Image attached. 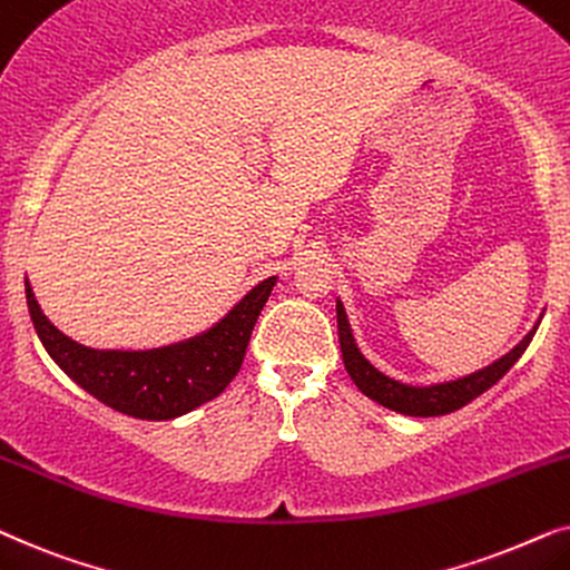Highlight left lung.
I'll list each match as a JSON object with an SVG mask.
<instances>
[{
	"mask_svg": "<svg viewBox=\"0 0 570 570\" xmlns=\"http://www.w3.org/2000/svg\"><path fill=\"white\" fill-rule=\"evenodd\" d=\"M336 321H338V344H341V356H344V367L364 396L377 401V404L391 409V412H399L406 416H440V414L456 412V409L466 406L469 401H474L476 396H482L484 391L492 389V385H495L500 377H503L508 370L519 362V356L527 352V346L532 344L534 333L542 323V315L537 317L532 331H529L527 336L511 348V352L488 364V367L474 370V373L456 377V381H443V383H430V385L401 383L396 377L385 375L383 370H377L375 364L362 354V348L356 346L352 323H348V315L341 299H336Z\"/></svg>",
	"mask_w": 570,
	"mask_h": 570,
	"instance_id": "8db88e82",
	"label": "left lung"
}]
</instances>
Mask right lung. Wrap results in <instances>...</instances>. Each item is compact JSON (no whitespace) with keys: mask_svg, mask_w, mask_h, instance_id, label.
I'll return each mask as SVG.
<instances>
[{"mask_svg":"<svg viewBox=\"0 0 570 570\" xmlns=\"http://www.w3.org/2000/svg\"><path fill=\"white\" fill-rule=\"evenodd\" d=\"M276 281L278 276L263 278L206 331L154 348L78 344L43 315L28 278L26 299L38 338L70 381L121 414L164 422L216 399L234 381Z\"/></svg>","mask_w":570,"mask_h":570,"instance_id":"right-lung-1","label":"right lung"}]
</instances>
